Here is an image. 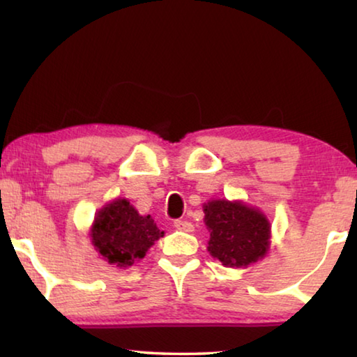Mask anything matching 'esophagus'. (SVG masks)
Returning a JSON list of instances; mask_svg holds the SVG:
<instances>
[{
    "label": "esophagus",
    "instance_id": "obj_1",
    "mask_svg": "<svg viewBox=\"0 0 357 357\" xmlns=\"http://www.w3.org/2000/svg\"><path fill=\"white\" fill-rule=\"evenodd\" d=\"M174 228L179 229V231H185V233L193 231V225L187 220H174Z\"/></svg>",
    "mask_w": 357,
    "mask_h": 357
}]
</instances>
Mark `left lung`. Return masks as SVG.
<instances>
[{
    "label": "left lung",
    "mask_w": 357,
    "mask_h": 357,
    "mask_svg": "<svg viewBox=\"0 0 357 357\" xmlns=\"http://www.w3.org/2000/svg\"><path fill=\"white\" fill-rule=\"evenodd\" d=\"M204 223L211 238L208 252L227 268H247L266 257L271 245V223L261 211L243 202L204 203Z\"/></svg>",
    "instance_id": "left-lung-1"
}]
</instances>
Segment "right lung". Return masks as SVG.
Instances as JSON below:
<instances>
[{"mask_svg":"<svg viewBox=\"0 0 357 357\" xmlns=\"http://www.w3.org/2000/svg\"><path fill=\"white\" fill-rule=\"evenodd\" d=\"M89 236L105 261L128 268L144 258L164 231L157 228L151 215H140L129 200L118 198L99 211Z\"/></svg>","mask_w":357,"mask_h":357,"instance_id":"1","label":"right lung"}]
</instances>
